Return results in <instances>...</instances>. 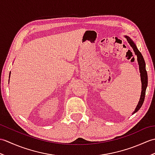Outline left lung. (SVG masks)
<instances>
[{"mask_svg":"<svg viewBox=\"0 0 155 155\" xmlns=\"http://www.w3.org/2000/svg\"><path fill=\"white\" fill-rule=\"evenodd\" d=\"M124 37L127 38L128 43L130 44L131 47L133 48L134 54L137 55V62L138 64H139V72H140V80H141V84H142V88H141V94L139 103L137 104V106L136 107L135 110H134L133 113V114L139 110L140 107H142V105L144 103V97H145V93H146V89L148 85V76H147V72L146 71V64L145 62H144V58L143 57L142 54L140 53V52L139 51V49L137 48L136 44L134 43V41L131 39L128 36H124Z\"/></svg>","mask_w":155,"mask_h":155,"instance_id":"1","label":"left lung"}]
</instances>
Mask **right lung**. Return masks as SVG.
<instances>
[{
  "label": "right lung",
  "instance_id": "add662e5",
  "mask_svg": "<svg viewBox=\"0 0 155 155\" xmlns=\"http://www.w3.org/2000/svg\"><path fill=\"white\" fill-rule=\"evenodd\" d=\"M10 76H11V72H10V75H9V78H10Z\"/></svg>",
  "mask_w": 155,
  "mask_h": 155
}]
</instances>
